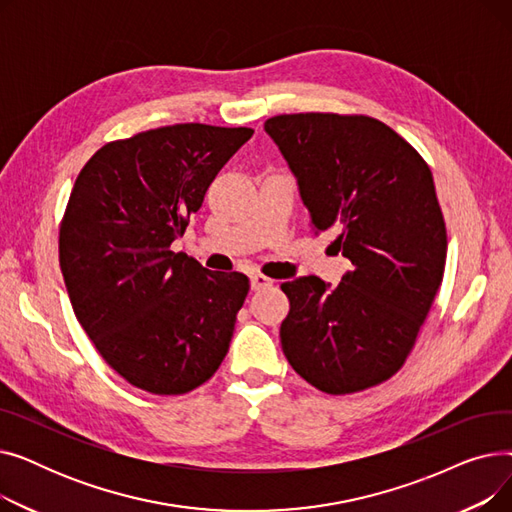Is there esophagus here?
I'll return each mask as SVG.
<instances>
[{
	"label": "esophagus",
	"instance_id": "obj_1",
	"mask_svg": "<svg viewBox=\"0 0 512 512\" xmlns=\"http://www.w3.org/2000/svg\"><path fill=\"white\" fill-rule=\"evenodd\" d=\"M270 286H274V280H272V278H267V276H263V274H253V276H251V288H253V290L270 288Z\"/></svg>",
	"mask_w": 512,
	"mask_h": 512
}]
</instances>
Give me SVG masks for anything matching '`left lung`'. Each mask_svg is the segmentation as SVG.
I'll use <instances>...</instances> for the list:
<instances>
[{
	"mask_svg": "<svg viewBox=\"0 0 512 512\" xmlns=\"http://www.w3.org/2000/svg\"><path fill=\"white\" fill-rule=\"evenodd\" d=\"M265 132L299 180L315 234L353 270L282 284V351L326 394L378 386L405 365L442 284L446 224L425 159L384 122L359 114H282Z\"/></svg>",
	"mask_w": 512,
	"mask_h": 512,
	"instance_id": "8db88e82",
	"label": "left lung"
}]
</instances>
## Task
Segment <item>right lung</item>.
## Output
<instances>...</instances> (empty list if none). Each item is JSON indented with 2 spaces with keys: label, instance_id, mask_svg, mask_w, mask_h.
Instances as JSON below:
<instances>
[{
  "label": "right lung",
  "instance_id": "add662e5",
  "mask_svg": "<svg viewBox=\"0 0 512 512\" xmlns=\"http://www.w3.org/2000/svg\"><path fill=\"white\" fill-rule=\"evenodd\" d=\"M253 128L174 124L105 143L80 170L60 226L78 324L103 361L151 394H186L222 365L249 278L209 272L172 242Z\"/></svg>",
  "mask_w": 512,
  "mask_h": 512
}]
</instances>
